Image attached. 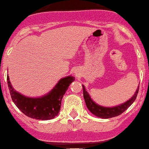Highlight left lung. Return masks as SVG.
Instances as JSON below:
<instances>
[{"label":"left lung","mask_w":149,"mask_h":149,"mask_svg":"<svg viewBox=\"0 0 149 149\" xmlns=\"http://www.w3.org/2000/svg\"><path fill=\"white\" fill-rule=\"evenodd\" d=\"M82 88H83V95H84V101H85L87 108H88V110L93 115H95L97 117L102 118H110L115 117V116H118V115H121L122 113H123L126 109H128V107L130 106L133 102H135L139 89V86L132 97H131L128 101L123 103V104H119V105L115 107L107 108V107L101 106L99 104H96L95 102H93V100L91 99L89 94L86 91L85 87L84 85H82Z\"/></svg>","instance_id":"obj_1"}]
</instances>
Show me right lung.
<instances>
[{
  "label": "right lung",
  "mask_w": 149,
  "mask_h": 149,
  "mask_svg": "<svg viewBox=\"0 0 149 149\" xmlns=\"http://www.w3.org/2000/svg\"><path fill=\"white\" fill-rule=\"evenodd\" d=\"M7 80L12 101L24 115L37 120H49L58 115L63 96L74 78L68 76L61 78L49 93L40 97H29L21 95L13 88L8 76Z\"/></svg>",
  "instance_id": "1"
}]
</instances>
